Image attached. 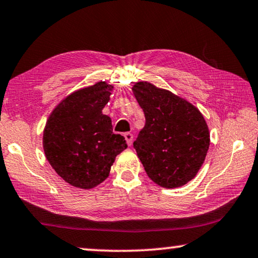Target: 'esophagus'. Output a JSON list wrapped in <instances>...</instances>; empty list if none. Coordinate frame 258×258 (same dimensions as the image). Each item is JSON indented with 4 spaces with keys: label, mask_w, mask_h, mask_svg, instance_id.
Returning <instances> with one entry per match:
<instances>
[{
    "label": "esophagus",
    "mask_w": 258,
    "mask_h": 258,
    "mask_svg": "<svg viewBox=\"0 0 258 258\" xmlns=\"http://www.w3.org/2000/svg\"><path fill=\"white\" fill-rule=\"evenodd\" d=\"M124 137H125V141H126V143H128V145H132L133 140H134L133 134L132 133H125Z\"/></svg>",
    "instance_id": "1"
}]
</instances>
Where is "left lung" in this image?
Segmentation results:
<instances>
[{
    "instance_id": "obj_1",
    "label": "left lung",
    "mask_w": 258,
    "mask_h": 258,
    "mask_svg": "<svg viewBox=\"0 0 258 258\" xmlns=\"http://www.w3.org/2000/svg\"><path fill=\"white\" fill-rule=\"evenodd\" d=\"M145 116L134 149L145 172L166 188L185 185L206 158L210 132L199 110L184 99L147 81L133 87Z\"/></svg>"
}]
</instances>
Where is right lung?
<instances>
[{"label": "right lung", "mask_w": 258, "mask_h": 258, "mask_svg": "<svg viewBox=\"0 0 258 258\" xmlns=\"http://www.w3.org/2000/svg\"><path fill=\"white\" fill-rule=\"evenodd\" d=\"M111 86L98 83L67 96L48 117L43 136L45 156L55 172L69 184L93 188L109 175L115 157L128 147L113 133L102 109Z\"/></svg>", "instance_id": "add662e5"}]
</instances>
